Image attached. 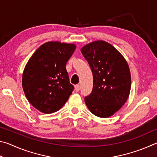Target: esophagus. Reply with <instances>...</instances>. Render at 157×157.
Segmentation results:
<instances>
[{"label": "esophagus", "instance_id": "34e87169", "mask_svg": "<svg viewBox=\"0 0 157 157\" xmlns=\"http://www.w3.org/2000/svg\"><path fill=\"white\" fill-rule=\"evenodd\" d=\"M79 90H80V86H79V85H78V84L75 85V91L76 92H78Z\"/></svg>", "mask_w": 157, "mask_h": 157}]
</instances>
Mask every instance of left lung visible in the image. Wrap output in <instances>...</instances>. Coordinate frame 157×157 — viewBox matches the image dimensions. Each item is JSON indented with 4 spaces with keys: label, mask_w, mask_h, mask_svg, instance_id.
I'll use <instances>...</instances> for the list:
<instances>
[{
    "label": "left lung",
    "mask_w": 157,
    "mask_h": 157,
    "mask_svg": "<svg viewBox=\"0 0 157 157\" xmlns=\"http://www.w3.org/2000/svg\"><path fill=\"white\" fill-rule=\"evenodd\" d=\"M81 52L94 76L92 92L85 97V103L95 116L108 118L128 99L131 89L128 63L118 50L102 40L85 45Z\"/></svg>",
    "instance_id": "1"
}]
</instances>
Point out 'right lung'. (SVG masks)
I'll use <instances>...</instances> for the list:
<instances>
[{"mask_svg": "<svg viewBox=\"0 0 157 157\" xmlns=\"http://www.w3.org/2000/svg\"><path fill=\"white\" fill-rule=\"evenodd\" d=\"M76 46L59 41L46 42L28 60L22 76L23 91L37 110L52 113L62 108L72 94L66 65Z\"/></svg>", "mask_w": 157, "mask_h": 157, "instance_id": "add662e5", "label": "right lung"}]
</instances>
